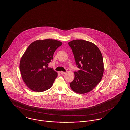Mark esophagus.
I'll list each match as a JSON object with an SVG mask.
<instances>
[{
    "instance_id": "obj_1",
    "label": "esophagus",
    "mask_w": 130,
    "mask_h": 130,
    "mask_svg": "<svg viewBox=\"0 0 130 130\" xmlns=\"http://www.w3.org/2000/svg\"><path fill=\"white\" fill-rule=\"evenodd\" d=\"M60 73H61V74H66V72H62V71H61Z\"/></svg>"
}]
</instances>
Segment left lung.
Listing matches in <instances>:
<instances>
[{
    "label": "left lung",
    "mask_w": 130,
    "mask_h": 130,
    "mask_svg": "<svg viewBox=\"0 0 130 130\" xmlns=\"http://www.w3.org/2000/svg\"><path fill=\"white\" fill-rule=\"evenodd\" d=\"M74 59L80 69L74 72V80L70 84L74 92L84 94L92 91L101 81L104 72L103 59L99 48L92 42L82 39L68 43Z\"/></svg>",
    "instance_id": "left-lung-1"
}]
</instances>
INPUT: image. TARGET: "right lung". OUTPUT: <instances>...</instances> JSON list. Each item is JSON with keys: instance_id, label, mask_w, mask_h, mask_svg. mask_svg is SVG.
Masks as SVG:
<instances>
[{"instance_id": "obj_1", "label": "right lung", "mask_w": 130, "mask_h": 130, "mask_svg": "<svg viewBox=\"0 0 130 130\" xmlns=\"http://www.w3.org/2000/svg\"><path fill=\"white\" fill-rule=\"evenodd\" d=\"M62 43L55 39L37 40L29 45L21 58L22 78L31 90L42 92L52 86L57 73L48 67L56 50Z\"/></svg>"}]
</instances>
